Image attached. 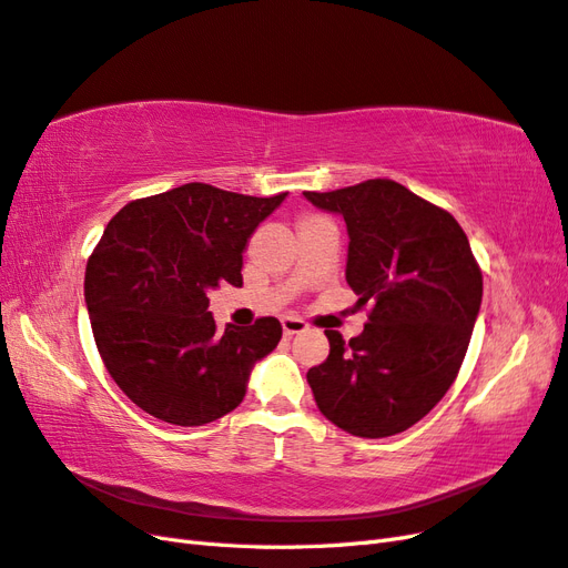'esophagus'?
<instances>
[{
  "label": "esophagus",
  "instance_id": "1",
  "mask_svg": "<svg viewBox=\"0 0 568 568\" xmlns=\"http://www.w3.org/2000/svg\"><path fill=\"white\" fill-rule=\"evenodd\" d=\"M282 329H284V336H296L307 329V324L301 317L286 315V317H282Z\"/></svg>",
  "mask_w": 568,
  "mask_h": 568
}]
</instances>
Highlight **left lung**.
Wrapping results in <instances>:
<instances>
[{"label":"left lung","instance_id":"left-lung-1","mask_svg":"<svg viewBox=\"0 0 568 568\" xmlns=\"http://www.w3.org/2000/svg\"><path fill=\"white\" fill-rule=\"evenodd\" d=\"M348 227L346 282L372 305L365 332L326 329L329 357L307 372L322 415L359 438L400 434L436 407L462 367L484 277L457 220L393 180L303 192Z\"/></svg>","mask_w":568,"mask_h":568}]
</instances>
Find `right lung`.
<instances>
[{
    "label": "right lung",
    "mask_w": 568,
    "mask_h": 568,
    "mask_svg": "<svg viewBox=\"0 0 568 568\" xmlns=\"http://www.w3.org/2000/svg\"><path fill=\"white\" fill-rule=\"evenodd\" d=\"M284 199L189 182L128 203L106 225L84 270V303L113 382L151 417L178 426L225 417L257 359L277 348V317L217 332L209 294L244 284L248 239Z\"/></svg>",
    "instance_id": "right-lung-1"
}]
</instances>
